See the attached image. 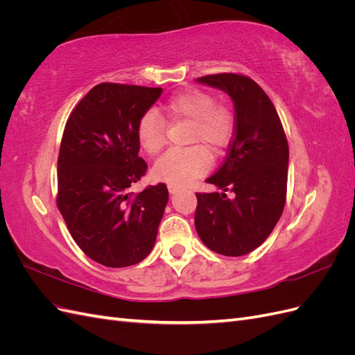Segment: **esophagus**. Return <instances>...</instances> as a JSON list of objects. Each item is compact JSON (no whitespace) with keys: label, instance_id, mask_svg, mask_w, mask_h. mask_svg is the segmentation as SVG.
<instances>
[{"label":"esophagus","instance_id":"34e87169","mask_svg":"<svg viewBox=\"0 0 355 355\" xmlns=\"http://www.w3.org/2000/svg\"><path fill=\"white\" fill-rule=\"evenodd\" d=\"M167 188H168V192H170V194H176V192H179V187H176V185H171V184H168L167 185Z\"/></svg>","mask_w":355,"mask_h":355}]
</instances>
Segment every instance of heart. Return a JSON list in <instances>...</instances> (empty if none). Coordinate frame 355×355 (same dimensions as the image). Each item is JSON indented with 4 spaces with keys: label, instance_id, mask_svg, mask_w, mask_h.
Listing matches in <instances>:
<instances>
[{
    "label": "heart",
    "instance_id": "b5f03b06",
    "mask_svg": "<svg viewBox=\"0 0 355 355\" xmlns=\"http://www.w3.org/2000/svg\"><path fill=\"white\" fill-rule=\"evenodd\" d=\"M159 114L170 123L188 121L191 124L188 144H202L210 151H219L227 146L234 135L232 112L218 105L213 96L201 90H187L170 98ZM163 117V118H164ZM162 118V119H163ZM157 112H146L137 124L136 137L142 151L157 155L166 145V123ZM210 167V155L201 146L171 149L161 157L153 175L158 180L171 185H187L206 173Z\"/></svg>",
    "mask_w": 355,
    "mask_h": 355
}]
</instances>
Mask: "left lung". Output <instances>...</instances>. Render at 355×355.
Wrapping results in <instances>:
<instances>
[{
	"label": "left lung",
	"mask_w": 355,
	"mask_h": 355,
	"mask_svg": "<svg viewBox=\"0 0 355 355\" xmlns=\"http://www.w3.org/2000/svg\"><path fill=\"white\" fill-rule=\"evenodd\" d=\"M197 83L227 93L235 112L234 139L220 168L206 179L222 192L197 194L196 230L223 256L253 252L280 219L287 191L288 145L275 106L252 78L216 73ZM234 192L228 199L224 192Z\"/></svg>",
	"instance_id": "1"
}]
</instances>
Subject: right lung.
<instances>
[{
    "mask_svg": "<svg viewBox=\"0 0 355 355\" xmlns=\"http://www.w3.org/2000/svg\"><path fill=\"white\" fill-rule=\"evenodd\" d=\"M163 89L102 83L71 112L58 158V207L73 241L110 268L151 253L168 191L164 184L128 192L148 168L136 130Z\"/></svg>",
    "mask_w": 355,
    "mask_h": 355,
    "instance_id": "add662e5",
    "label": "right lung"
}]
</instances>
